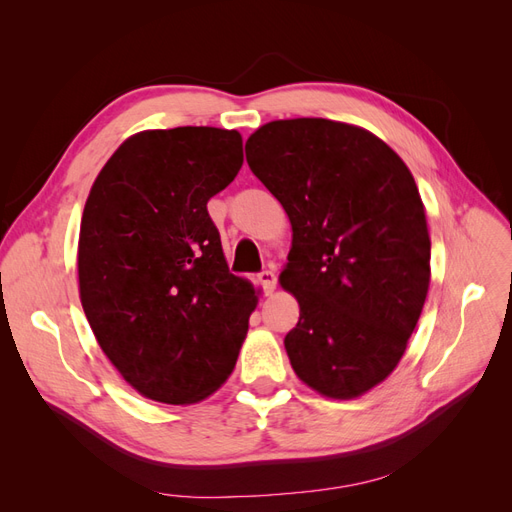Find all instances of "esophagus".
I'll return each instance as SVG.
<instances>
[{"mask_svg": "<svg viewBox=\"0 0 512 512\" xmlns=\"http://www.w3.org/2000/svg\"><path fill=\"white\" fill-rule=\"evenodd\" d=\"M258 280H260V284H262V288H265L267 294H271V292L275 290V286H277V275H275L273 269L260 271V273H258Z\"/></svg>", "mask_w": 512, "mask_h": 512, "instance_id": "1", "label": "esophagus"}]
</instances>
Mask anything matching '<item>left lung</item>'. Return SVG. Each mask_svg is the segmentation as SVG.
I'll return each instance as SVG.
<instances>
[{"label":"left lung","instance_id":"left-lung-1","mask_svg":"<svg viewBox=\"0 0 512 512\" xmlns=\"http://www.w3.org/2000/svg\"><path fill=\"white\" fill-rule=\"evenodd\" d=\"M245 153L292 224L280 282L301 307L284 337L294 374L359 397L397 367L425 305L431 241L414 177L378 136L318 117L271 121Z\"/></svg>","mask_w":512,"mask_h":512}]
</instances>
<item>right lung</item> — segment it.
<instances>
[{
	"label": "right lung",
	"mask_w": 512,
	"mask_h": 512,
	"mask_svg": "<svg viewBox=\"0 0 512 512\" xmlns=\"http://www.w3.org/2000/svg\"><path fill=\"white\" fill-rule=\"evenodd\" d=\"M241 164L237 130H149L113 153L87 198L79 286L89 327L126 382L162 404L220 389L256 307L207 211Z\"/></svg>",
	"instance_id": "right-lung-1"
}]
</instances>
